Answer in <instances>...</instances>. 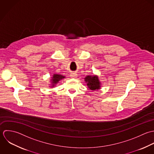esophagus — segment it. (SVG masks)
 <instances>
[{
	"label": "esophagus",
	"instance_id": "esophagus-1",
	"mask_svg": "<svg viewBox=\"0 0 154 154\" xmlns=\"http://www.w3.org/2000/svg\"><path fill=\"white\" fill-rule=\"evenodd\" d=\"M77 74L76 73H72L70 74V77H71L72 79H76L77 77Z\"/></svg>",
	"mask_w": 154,
	"mask_h": 154
}]
</instances>
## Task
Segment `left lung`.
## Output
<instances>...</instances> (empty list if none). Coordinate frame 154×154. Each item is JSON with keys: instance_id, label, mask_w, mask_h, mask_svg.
I'll use <instances>...</instances> for the list:
<instances>
[{"instance_id": "obj_1", "label": "left lung", "mask_w": 154, "mask_h": 154, "mask_svg": "<svg viewBox=\"0 0 154 154\" xmlns=\"http://www.w3.org/2000/svg\"><path fill=\"white\" fill-rule=\"evenodd\" d=\"M85 82L88 88L92 91L99 90L101 88V83L99 81V77L96 75H88L85 78Z\"/></svg>"}]
</instances>
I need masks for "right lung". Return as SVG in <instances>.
<instances>
[{"label": "right lung", "mask_w": 154, "mask_h": 154, "mask_svg": "<svg viewBox=\"0 0 154 154\" xmlns=\"http://www.w3.org/2000/svg\"><path fill=\"white\" fill-rule=\"evenodd\" d=\"M65 77L62 75V74H54L52 77H51L50 80L51 85H49V87L54 88L55 87L61 80L62 79H65Z\"/></svg>", "instance_id": "obj_1"}]
</instances>
